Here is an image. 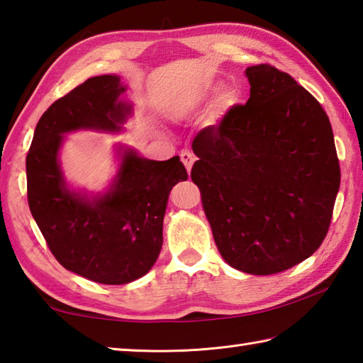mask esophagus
Returning a JSON list of instances; mask_svg holds the SVG:
<instances>
[{"label": "esophagus", "instance_id": "1", "mask_svg": "<svg viewBox=\"0 0 363 363\" xmlns=\"http://www.w3.org/2000/svg\"><path fill=\"white\" fill-rule=\"evenodd\" d=\"M181 160H182V164L186 165L187 172L190 173L191 165H194V162H195V156H194V154H191L190 151H182V152H181Z\"/></svg>", "mask_w": 363, "mask_h": 363}]
</instances>
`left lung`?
Returning a JSON list of instances; mask_svg holds the SVG:
<instances>
[{"label":"left lung","instance_id":"1","mask_svg":"<svg viewBox=\"0 0 363 363\" xmlns=\"http://www.w3.org/2000/svg\"><path fill=\"white\" fill-rule=\"evenodd\" d=\"M250 99L194 138L191 181L213 240L230 267L265 276L320 248L340 187L333 128L289 73L246 68Z\"/></svg>","mask_w":363,"mask_h":363}]
</instances>
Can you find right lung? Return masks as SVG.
Segmentation results:
<instances>
[{
  "mask_svg": "<svg viewBox=\"0 0 363 363\" xmlns=\"http://www.w3.org/2000/svg\"><path fill=\"white\" fill-rule=\"evenodd\" d=\"M123 91L118 76L103 74L59 98L38 120L26 156L29 209L52 256L70 272L109 285L133 282L152 268L169 191L189 177L179 156L159 162L128 150L107 194L89 199L67 189L57 159L64 134L117 133L133 111L118 99Z\"/></svg>",
  "mask_w": 363,
  "mask_h": 363,
  "instance_id": "1",
  "label": "right lung"
}]
</instances>
